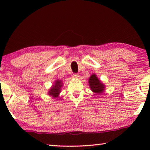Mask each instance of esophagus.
I'll return each mask as SVG.
<instances>
[{
    "label": "esophagus",
    "instance_id": "obj_1",
    "mask_svg": "<svg viewBox=\"0 0 150 150\" xmlns=\"http://www.w3.org/2000/svg\"><path fill=\"white\" fill-rule=\"evenodd\" d=\"M73 77L75 78H78L79 77V74H77V73H75V74H73Z\"/></svg>",
    "mask_w": 150,
    "mask_h": 150
}]
</instances>
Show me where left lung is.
<instances>
[{"label": "left lung", "mask_w": 150, "mask_h": 150, "mask_svg": "<svg viewBox=\"0 0 150 150\" xmlns=\"http://www.w3.org/2000/svg\"><path fill=\"white\" fill-rule=\"evenodd\" d=\"M88 83H89L91 89L94 93H97V95H100L102 93L105 89V85L101 83V81L96 77L95 74L91 76L89 80H88Z\"/></svg>", "instance_id": "left-lung-1"}]
</instances>
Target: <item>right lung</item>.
Here are the masks:
<instances>
[{
  "instance_id": "obj_1",
  "label": "right lung",
  "mask_w": 150,
  "mask_h": 150,
  "mask_svg": "<svg viewBox=\"0 0 150 150\" xmlns=\"http://www.w3.org/2000/svg\"><path fill=\"white\" fill-rule=\"evenodd\" d=\"M62 86V83L61 81H55V85L53 86V87L51 88L49 91V95L52 96L53 97H57L58 95L60 93L61 87Z\"/></svg>"
}]
</instances>
